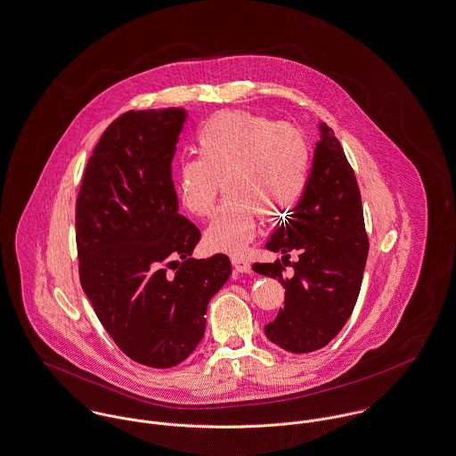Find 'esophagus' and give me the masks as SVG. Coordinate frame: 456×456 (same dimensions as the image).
Returning <instances> with one entry per match:
<instances>
[{
	"label": "esophagus",
	"mask_w": 456,
	"mask_h": 456,
	"mask_svg": "<svg viewBox=\"0 0 456 456\" xmlns=\"http://www.w3.org/2000/svg\"><path fill=\"white\" fill-rule=\"evenodd\" d=\"M231 262H232V267H234L238 273H252V265H250L248 260H245V258H241V256H232Z\"/></svg>",
	"instance_id": "34e87169"
}]
</instances>
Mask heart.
<instances>
[{"mask_svg": "<svg viewBox=\"0 0 456 456\" xmlns=\"http://www.w3.org/2000/svg\"><path fill=\"white\" fill-rule=\"evenodd\" d=\"M203 160H185L176 175L187 211L208 216L220 192L231 196L206 229L209 248L241 252L253 238L256 215L271 220L289 209L307 182V147L299 133L247 113H220L198 134Z\"/></svg>", "mask_w": 456, "mask_h": 456, "instance_id": "1", "label": "heart"}]
</instances>
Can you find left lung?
<instances>
[{
    "label": "left lung",
    "mask_w": 456,
    "mask_h": 456,
    "mask_svg": "<svg viewBox=\"0 0 456 456\" xmlns=\"http://www.w3.org/2000/svg\"><path fill=\"white\" fill-rule=\"evenodd\" d=\"M283 253L253 271L278 280L285 303L265 325L269 341L290 354L329 345L354 313L369 253L360 189L334 131L322 126L303 198L265 245ZM298 253L292 263L289 255ZM293 273L286 274V267Z\"/></svg>",
    "instance_id": "left-lung-1"
}]
</instances>
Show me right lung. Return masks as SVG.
<instances>
[{"instance_id":"right-lung-1","label":"right lung","mask_w":456,"mask_h":456,"mask_svg":"<svg viewBox=\"0 0 456 456\" xmlns=\"http://www.w3.org/2000/svg\"><path fill=\"white\" fill-rule=\"evenodd\" d=\"M180 108L126 111L86 166L75 204L78 276L104 330L131 360L167 369L203 339L229 256L196 260L200 229L178 213L171 160Z\"/></svg>"}]
</instances>
